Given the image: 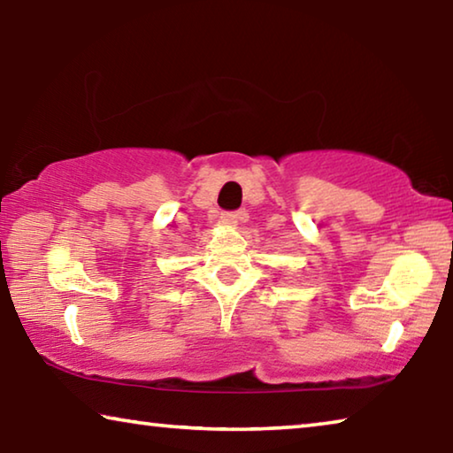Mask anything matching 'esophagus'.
I'll use <instances>...</instances> for the list:
<instances>
[{
	"label": "esophagus",
	"instance_id": "1",
	"mask_svg": "<svg viewBox=\"0 0 453 453\" xmlns=\"http://www.w3.org/2000/svg\"><path fill=\"white\" fill-rule=\"evenodd\" d=\"M243 216H245L243 211H226V213H221V224L227 227H234V226H237V221L243 219Z\"/></svg>",
	"mask_w": 453,
	"mask_h": 453
}]
</instances>
